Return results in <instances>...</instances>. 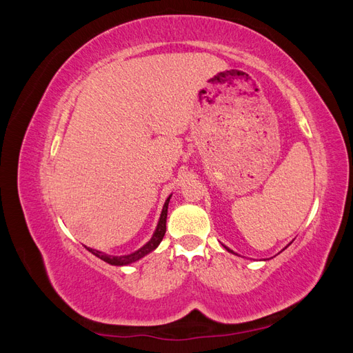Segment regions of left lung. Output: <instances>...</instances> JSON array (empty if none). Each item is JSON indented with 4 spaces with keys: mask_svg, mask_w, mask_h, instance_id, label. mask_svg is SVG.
Instances as JSON below:
<instances>
[{
    "mask_svg": "<svg viewBox=\"0 0 353 353\" xmlns=\"http://www.w3.org/2000/svg\"><path fill=\"white\" fill-rule=\"evenodd\" d=\"M225 249H227V250H228V252H231V253H234V252H232V250H230V249H228V248H225Z\"/></svg>",
    "mask_w": 353,
    "mask_h": 353,
    "instance_id": "8db88e82",
    "label": "left lung"
}]
</instances>
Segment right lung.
<instances>
[{
	"label": "right lung",
	"mask_w": 353,
	"mask_h": 353,
	"mask_svg": "<svg viewBox=\"0 0 353 353\" xmlns=\"http://www.w3.org/2000/svg\"><path fill=\"white\" fill-rule=\"evenodd\" d=\"M172 196V194H170ZM170 196L166 199L165 205H163V209H162V213H160V218H159V222H157V227L153 232L152 239L148 240L141 249H138L130 254H121V256H113V254H108V253H103L100 250H95V249H91V248H87L88 252H91L92 254L97 256V258H100L101 261L108 262L110 265H116V266H123V265H130L132 262H137L138 259L144 258L145 254H148L150 252H153L157 245L160 244V241L163 240V236L166 232V218H168V205H169V200H170Z\"/></svg>",
	"instance_id": "add662e5"
}]
</instances>
